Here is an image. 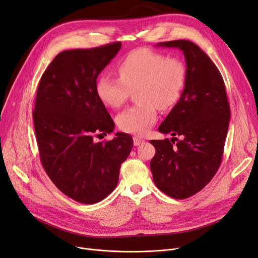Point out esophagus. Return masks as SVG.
Returning a JSON list of instances; mask_svg holds the SVG:
<instances>
[{
    "instance_id": "esophagus-1",
    "label": "esophagus",
    "mask_w": 258,
    "mask_h": 258,
    "mask_svg": "<svg viewBox=\"0 0 258 258\" xmlns=\"http://www.w3.org/2000/svg\"><path fill=\"white\" fill-rule=\"evenodd\" d=\"M133 140H134V146H136V147L140 146L142 144H145V142H146L145 139H142V138H140L138 136H135L134 138H133Z\"/></svg>"
}]
</instances>
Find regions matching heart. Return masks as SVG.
<instances>
[{"label": "heart", "instance_id": "heart-1", "mask_svg": "<svg viewBox=\"0 0 258 258\" xmlns=\"http://www.w3.org/2000/svg\"><path fill=\"white\" fill-rule=\"evenodd\" d=\"M119 78L100 76L97 94L110 108H119L133 91L139 103L122 110L116 118L118 126L130 134L144 135L156 122L157 111L168 110L179 100L186 84V67L174 57L139 49L131 52L117 67Z\"/></svg>", "mask_w": 258, "mask_h": 258}]
</instances>
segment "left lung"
<instances>
[{"label": "left lung", "mask_w": 258, "mask_h": 258, "mask_svg": "<svg viewBox=\"0 0 258 258\" xmlns=\"http://www.w3.org/2000/svg\"><path fill=\"white\" fill-rule=\"evenodd\" d=\"M157 45L179 49L187 69L183 93L158 127L173 137L150 141L156 150L150 168L159 190L187 199L211 182L221 165L230 104L220 71L196 43L173 40Z\"/></svg>", "instance_id": "left-lung-1"}]
</instances>
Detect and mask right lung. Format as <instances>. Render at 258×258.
I'll use <instances>...</instances> for the list:
<instances>
[{
	"instance_id": "1",
	"label": "right lung",
	"mask_w": 258,
	"mask_h": 258,
	"mask_svg": "<svg viewBox=\"0 0 258 258\" xmlns=\"http://www.w3.org/2000/svg\"><path fill=\"white\" fill-rule=\"evenodd\" d=\"M120 47L121 42H112L63 51L38 86L33 118L41 164L62 194L83 204L98 203L113 191L133 148L125 133L109 141L93 140L114 127L97 94V79Z\"/></svg>"
}]
</instances>
